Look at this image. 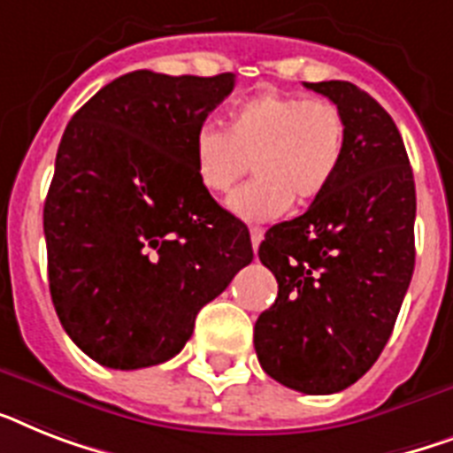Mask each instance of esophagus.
<instances>
[{
	"label": "esophagus",
	"instance_id": "34e87169",
	"mask_svg": "<svg viewBox=\"0 0 453 453\" xmlns=\"http://www.w3.org/2000/svg\"><path fill=\"white\" fill-rule=\"evenodd\" d=\"M249 233H251V244H253V251H256V249L260 246V242H263V234H265L263 227H251Z\"/></svg>",
	"mask_w": 453,
	"mask_h": 453
}]
</instances>
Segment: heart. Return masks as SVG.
I'll use <instances>...</instances> for the list:
<instances>
[{
    "instance_id": "b5f03b06",
    "label": "heart",
    "mask_w": 453,
    "mask_h": 453,
    "mask_svg": "<svg viewBox=\"0 0 453 453\" xmlns=\"http://www.w3.org/2000/svg\"><path fill=\"white\" fill-rule=\"evenodd\" d=\"M347 153V120L328 99L265 90L242 99L226 130L204 125L195 134L193 167L207 193L226 195L253 165L256 181L227 200L244 220H272L296 200L304 207L330 188Z\"/></svg>"
}]
</instances>
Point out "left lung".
<instances>
[{"instance_id":"left-lung-1","label":"left lung","mask_w":453,"mask_h":453,"mask_svg":"<svg viewBox=\"0 0 453 453\" xmlns=\"http://www.w3.org/2000/svg\"><path fill=\"white\" fill-rule=\"evenodd\" d=\"M340 106V174L303 216L272 226L258 249L279 296L253 328L272 380L326 395L358 381L391 337L414 272L417 190L384 106L349 81L304 83Z\"/></svg>"}]
</instances>
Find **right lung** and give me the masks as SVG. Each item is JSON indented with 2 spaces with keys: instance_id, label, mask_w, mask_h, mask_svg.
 <instances>
[{
  "instance_id": "add662e5",
  "label": "right lung",
  "mask_w": 453,
  "mask_h": 453,
  "mask_svg": "<svg viewBox=\"0 0 453 453\" xmlns=\"http://www.w3.org/2000/svg\"><path fill=\"white\" fill-rule=\"evenodd\" d=\"M234 73H125L62 134L43 204L48 286L62 328L99 365L174 358L195 316L253 260L239 219L202 188L195 134Z\"/></svg>"
}]
</instances>
